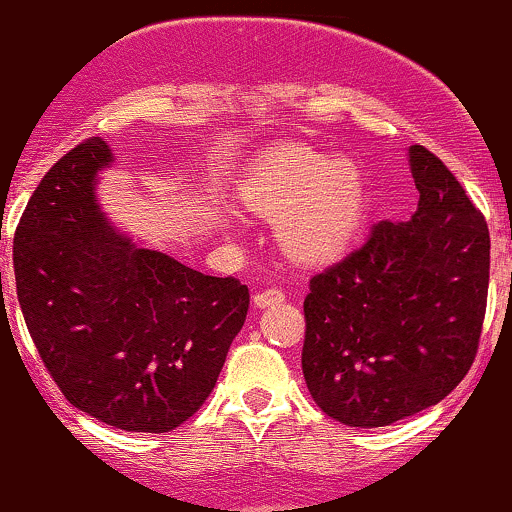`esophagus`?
Returning a JSON list of instances; mask_svg holds the SVG:
<instances>
[{
    "mask_svg": "<svg viewBox=\"0 0 512 512\" xmlns=\"http://www.w3.org/2000/svg\"><path fill=\"white\" fill-rule=\"evenodd\" d=\"M284 303V291L281 289H267L255 293V305L257 308H267V305H279Z\"/></svg>",
    "mask_w": 512,
    "mask_h": 512,
    "instance_id": "34e87169",
    "label": "esophagus"
}]
</instances>
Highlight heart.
I'll use <instances>...</instances> for the list:
<instances>
[{"label": "heart", "instance_id": "b5f03b06", "mask_svg": "<svg viewBox=\"0 0 512 512\" xmlns=\"http://www.w3.org/2000/svg\"><path fill=\"white\" fill-rule=\"evenodd\" d=\"M243 197L257 214L281 219V245L303 264L337 260L366 219L361 170L351 161H334L298 146L264 158Z\"/></svg>", "mask_w": 512, "mask_h": 512}]
</instances>
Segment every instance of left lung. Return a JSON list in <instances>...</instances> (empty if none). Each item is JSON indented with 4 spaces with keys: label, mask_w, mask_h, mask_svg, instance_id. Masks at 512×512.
<instances>
[{
    "label": "left lung",
    "mask_w": 512,
    "mask_h": 512,
    "mask_svg": "<svg viewBox=\"0 0 512 512\" xmlns=\"http://www.w3.org/2000/svg\"><path fill=\"white\" fill-rule=\"evenodd\" d=\"M419 209L380 221L310 279L303 378L346 426H390L448 397L472 368L486 315L491 238L448 166L409 149Z\"/></svg>",
    "instance_id": "8db88e82"
}]
</instances>
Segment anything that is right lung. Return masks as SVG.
Wrapping results in <instances>:
<instances>
[{
    "label": "right lung",
    "mask_w": 512,
    "mask_h": 512,
    "mask_svg": "<svg viewBox=\"0 0 512 512\" xmlns=\"http://www.w3.org/2000/svg\"><path fill=\"white\" fill-rule=\"evenodd\" d=\"M110 163L101 137L84 139L35 187L14 236L16 296L69 404L122 431L168 433L214 390L250 291L117 236L93 192Z\"/></svg>",
    "instance_id": "1"
}]
</instances>
